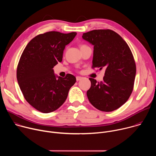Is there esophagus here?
Masks as SVG:
<instances>
[{"instance_id":"34e87169","label":"esophagus","mask_w":156,"mask_h":156,"mask_svg":"<svg viewBox=\"0 0 156 156\" xmlns=\"http://www.w3.org/2000/svg\"><path fill=\"white\" fill-rule=\"evenodd\" d=\"M76 81H80L81 80L83 79V77H81V76H76Z\"/></svg>"}]
</instances>
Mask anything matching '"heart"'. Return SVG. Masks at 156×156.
<instances>
[{
	"label": "heart",
	"mask_w": 156,
	"mask_h": 156,
	"mask_svg": "<svg viewBox=\"0 0 156 156\" xmlns=\"http://www.w3.org/2000/svg\"><path fill=\"white\" fill-rule=\"evenodd\" d=\"M85 46V45H82V46Z\"/></svg>",
	"instance_id": "b5f03b06"
}]
</instances>
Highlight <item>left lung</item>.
<instances>
[{"label": "left lung", "instance_id": "1", "mask_svg": "<svg viewBox=\"0 0 156 156\" xmlns=\"http://www.w3.org/2000/svg\"><path fill=\"white\" fill-rule=\"evenodd\" d=\"M83 39L94 46L92 68L105 69L103 81L89 78L86 94L91 104L103 112H112L129 99L134 86L136 63L127 43L115 31L95 30L83 33Z\"/></svg>", "mask_w": 156, "mask_h": 156}]
</instances>
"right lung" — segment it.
I'll return each instance as SVG.
<instances>
[{
  "label": "right lung",
  "instance_id": "1",
  "mask_svg": "<svg viewBox=\"0 0 156 156\" xmlns=\"http://www.w3.org/2000/svg\"><path fill=\"white\" fill-rule=\"evenodd\" d=\"M76 33L67 34L49 31L32 39L20 58L16 78L26 101L42 113H50L65 101L76 78L66 74L65 78L54 75V66L62 61L65 46Z\"/></svg>",
  "mask_w": 156,
  "mask_h": 156
}]
</instances>
